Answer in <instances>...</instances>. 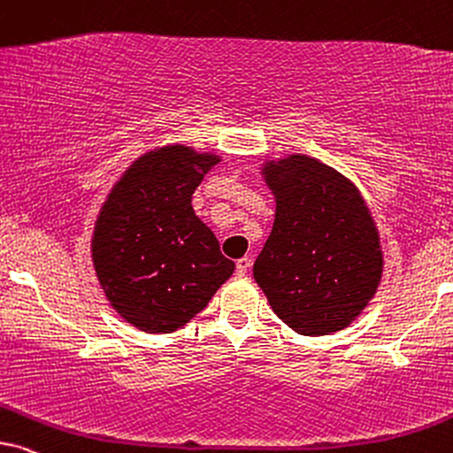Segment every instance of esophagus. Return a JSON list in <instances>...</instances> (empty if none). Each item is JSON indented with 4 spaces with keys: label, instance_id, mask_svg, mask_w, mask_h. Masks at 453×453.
I'll use <instances>...</instances> for the list:
<instances>
[{
    "label": "esophagus",
    "instance_id": "obj_1",
    "mask_svg": "<svg viewBox=\"0 0 453 453\" xmlns=\"http://www.w3.org/2000/svg\"><path fill=\"white\" fill-rule=\"evenodd\" d=\"M250 268H251V257H250V256L241 257V260H237V264H234V270H237L239 277H243V274H248Z\"/></svg>",
    "mask_w": 453,
    "mask_h": 453
}]
</instances>
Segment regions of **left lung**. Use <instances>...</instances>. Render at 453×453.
I'll return each instance as SVG.
<instances>
[{"label":"left lung","instance_id":"left-lung-1","mask_svg":"<svg viewBox=\"0 0 453 453\" xmlns=\"http://www.w3.org/2000/svg\"><path fill=\"white\" fill-rule=\"evenodd\" d=\"M277 197L273 233L254 264L270 308L299 334H328L366 308L383 273L379 233L345 176L308 156L264 166Z\"/></svg>","mask_w":453,"mask_h":453}]
</instances>
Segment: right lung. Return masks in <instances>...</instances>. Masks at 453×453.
<instances>
[{
  "instance_id": "1",
  "label": "right lung",
  "mask_w": 453,
  "mask_h": 453,
  "mask_svg": "<svg viewBox=\"0 0 453 453\" xmlns=\"http://www.w3.org/2000/svg\"><path fill=\"white\" fill-rule=\"evenodd\" d=\"M219 156L170 145L141 156L104 203L93 264L105 297L145 333H173L208 305L234 264L193 212L191 196Z\"/></svg>"
}]
</instances>
